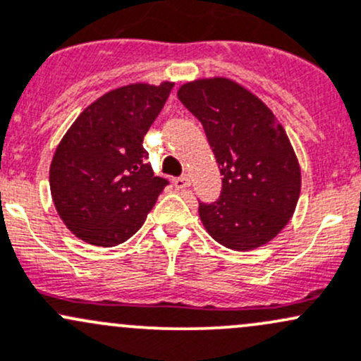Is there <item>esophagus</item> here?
I'll return each instance as SVG.
<instances>
[{
    "label": "esophagus",
    "instance_id": "esophagus-1",
    "mask_svg": "<svg viewBox=\"0 0 361 361\" xmlns=\"http://www.w3.org/2000/svg\"><path fill=\"white\" fill-rule=\"evenodd\" d=\"M188 185H190V180H188L187 174H183V176H180L174 180V187L176 188H187Z\"/></svg>",
    "mask_w": 361,
    "mask_h": 361
}]
</instances>
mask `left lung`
<instances>
[{"label": "left lung", "instance_id": "8db88e82", "mask_svg": "<svg viewBox=\"0 0 361 361\" xmlns=\"http://www.w3.org/2000/svg\"><path fill=\"white\" fill-rule=\"evenodd\" d=\"M178 98L202 123L223 174L219 199L199 204L204 228L233 250L268 244L286 228L301 193V168L283 126L228 78L185 82Z\"/></svg>", "mask_w": 361, "mask_h": 361}]
</instances>
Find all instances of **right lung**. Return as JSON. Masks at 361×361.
I'll return each mask as SVG.
<instances>
[{
    "label": "right lung",
    "mask_w": 361,
    "mask_h": 361,
    "mask_svg": "<svg viewBox=\"0 0 361 361\" xmlns=\"http://www.w3.org/2000/svg\"><path fill=\"white\" fill-rule=\"evenodd\" d=\"M174 82H135L102 94L60 140L50 190L63 225L81 240L114 247L145 223L168 180L147 162L143 136Z\"/></svg>",
    "instance_id": "right-lung-1"
}]
</instances>
